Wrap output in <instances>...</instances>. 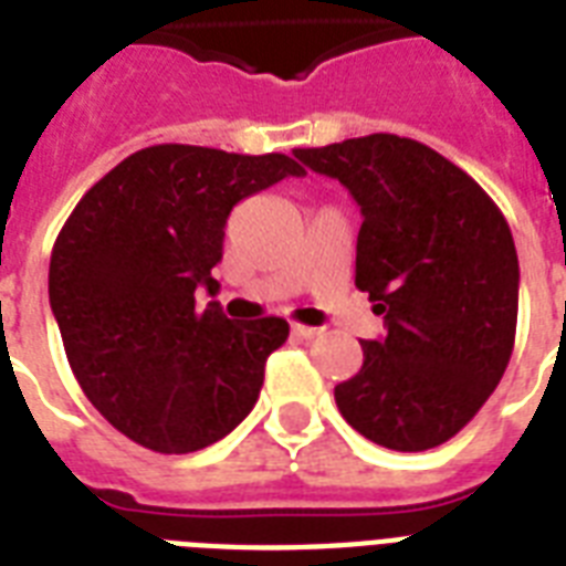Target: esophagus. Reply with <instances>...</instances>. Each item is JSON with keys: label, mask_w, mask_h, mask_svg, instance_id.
Here are the masks:
<instances>
[{"label": "esophagus", "mask_w": 566, "mask_h": 566, "mask_svg": "<svg viewBox=\"0 0 566 566\" xmlns=\"http://www.w3.org/2000/svg\"><path fill=\"white\" fill-rule=\"evenodd\" d=\"M291 332H293V337H300V340H314V337L319 335V328L302 326V323H293Z\"/></svg>", "instance_id": "1"}]
</instances>
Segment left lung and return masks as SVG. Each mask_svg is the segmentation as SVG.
Instances as JSON below:
<instances>
[{"mask_svg":"<svg viewBox=\"0 0 566 566\" xmlns=\"http://www.w3.org/2000/svg\"><path fill=\"white\" fill-rule=\"evenodd\" d=\"M361 205L355 287L387 335L335 387L344 420L396 452L455 438L488 402L517 335L520 264L502 211L461 167L399 135L293 149Z\"/></svg>","mask_w":566,"mask_h":566,"instance_id":"8db88e82","label":"left lung"}]
</instances>
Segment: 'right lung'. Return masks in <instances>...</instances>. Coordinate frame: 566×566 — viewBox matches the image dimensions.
I'll return each mask as SVG.
<instances>
[{
	"mask_svg": "<svg viewBox=\"0 0 566 566\" xmlns=\"http://www.w3.org/2000/svg\"><path fill=\"white\" fill-rule=\"evenodd\" d=\"M302 172L282 153L146 146L66 217L49 261V305L75 381L126 438L185 455L252 411L266 358L291 326L234 323L217 302L196 308L193 293L217 284L231 208Z\"/></svg>",
	"mask_w": 566,
	"mask_h": 566,
	"instance_id": "obj_1",
	"label": "right lung"
}]
</instances>
